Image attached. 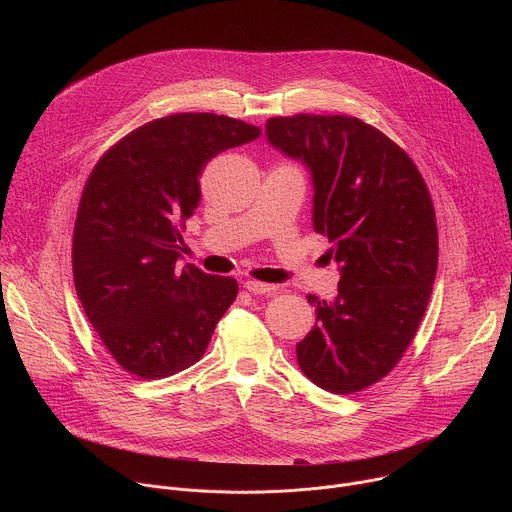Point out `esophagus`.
I'll return each mask as SVG.
<instances>
[{
  "label": "esophagus",
  "instance_id": "34e87169",
  "mask_svg": "<svg viewBox=\"0 0 512 512\" xmlns=\"http://www.w3.org/2000/svg\"><path fill=\"white\" fill-rule=\"evenodd\" d=\"M245 289L251 291L253 296H271V294H275L277 287L271 285V283H263V281L249 279V281H245Z\"/></svg>",
  "mask_w": 512,
  "mask_h": 512
}]
</instances>
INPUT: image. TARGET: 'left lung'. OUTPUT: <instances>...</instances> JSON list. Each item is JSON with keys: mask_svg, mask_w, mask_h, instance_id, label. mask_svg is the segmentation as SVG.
Segmentation results:
<instances>
[{"mask_svg": "<svg viewBox=\"0 0 512 512\" xmlns=\"http://www.w3.org/2000/svg\"><path fill=\"white\" fill-rule=\"evenodd\" d=\"M271 145L314 180V229L340 265L334 302L308 296L316 326L298 342L302 373L348 395L387 377L417 334L437 271L435 210L403 148L350 115L271 117Z\"/></svg>", "mask_w": 512, "mask_h": 512, "instance_id": "left-lung-1", "label": "left lung"}]
</instances>
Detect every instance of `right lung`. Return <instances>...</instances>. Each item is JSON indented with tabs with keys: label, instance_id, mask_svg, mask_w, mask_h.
<instances>
[{
	"label": "right lung",
	"instance_id": "obj_1",
	"mask_svg": "<svg viewBox=\"0 0 512 512\" xmlns=\"http://www.w3.org/2000/svg\"><path fill=\"white\" fill-rule=\"evenodd\" d=\"M261 127L214 113H176L129 131L101 156L81 194L72 275L83 310L121 369L166 379L198 362L235 302L233 277L180 257L206 164Z\"/></svg>",
	"mask_w": 512,
	"mask_h": 512
}]
</instances>
